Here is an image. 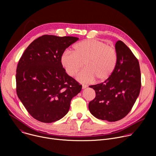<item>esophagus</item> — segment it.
I'll list each match as a JSON object with an SVG mask.
<instances>
[{
  "instance_id": "obj_1",
  "label": "esophagus",
  "mask_w": 156,
  "mask_h": 156,
  "mask_svg": "<svg viewBox=\"0 0 156 156\" xmlns=\"http://www.w3.org/2000/svg\"><path fill=\"white\" fill-rule=\"evenodd\" d=\"M87 87V85H86V84H82V88L83 89H85V88H86Z\"/></svg>"
}]
</instances>
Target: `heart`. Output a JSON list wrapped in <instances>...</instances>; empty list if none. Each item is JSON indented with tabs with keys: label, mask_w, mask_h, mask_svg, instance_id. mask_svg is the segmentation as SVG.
I'll return each instance as SVG.
<instances>
[{
	"label": "heart",
	"mask_w": 156,
	"mask_h": 156,
	"mask_svg": "<svg viewBox=\"0 0 156 156\" xmlns=\"http://www.w3.org/2000/svg\"><path fill=\"white\" fill-rule=\"evenodd\" d=\"M74 53L65 52L61 58L66 73L74 76L83 68H86L78 75L82 82L104 81L112 74L117 64V54L112 46L97 39H86L74 46Z\"/></svg>",
	"instance_id": "obj_1"
}]
</instances>
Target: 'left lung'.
<instances>
[{"label":"left lung","mask_w":156,"mask_h":156,"mask_svg":"<svg viewBox=\"0 0 156 156\" xmlns=\"http://www.w3.org/2000/svg\"><path fill=\"white\" fill-rule=\"evenodd\" d=\"M117 64L105 81L90 86L96 92L89 109L98 119L116 122L130 112L141 86V71L137 58L122 41L115 44Z\"/></svg>","instance_id":"8db88e82"}]
</instances>
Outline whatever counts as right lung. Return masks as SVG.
<instances>
[{
	"label": "right lung",
	"mask_w": 156,
	"mask_h": 156,
	"mask_svg": "<svg viewBox=\"0 0 156 156\" xmlns=\"http://www.w3.org/2000/svg\"><path fill=\"white\" fill-rule=\"evenodd\" d=\"M79 39L43 35L33 41L19 60L16 93L36 120L52 123L68 113L81 85L65 72L61 58L65 50Z\"/></svg>",
	"instance_id": "1"
}]
</instances>
